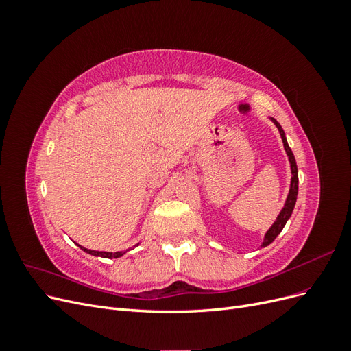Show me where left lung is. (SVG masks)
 Segmentation results:
<instances>
[{
  "label": "left lung",
  "mask_w": 351,
  "mask_h": 351,
  "mask_svg": "<svg viewBox=\"0 0 351 351\" xmlns=\"http://www.w3.org/2000/svg\"><path fill=\"white\" fill-rule=\"evenodd\" d=\"M271 121L275 124V127H277L280 134H281V139H282V145H284V149H285V154L287 156H289V162H290V169H291V182H290V190H289V195H287V199H285V204L281 209V212L278 214L277 219L274 221V224L269 227V230L265 232L263 236V241L261 244V247H267L269 246V244L277 239V236L280 234V232L282 231L284 226L287 224V221H289V218L291 217L293 214V209H294V205H295V200H297V192H299V173H297V164H295V159H294V155L290 149L289 143H287V137H285V133L282 130L281 124L272 119V117H269Z\"/></svg>",
  "instance_id": "left-lung-1"
}]
</instances>
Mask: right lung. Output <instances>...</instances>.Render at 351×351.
Instances as JSON below:
<instances>
[{"instance_id":"obj_1","label":"right lung","mask_w":351,"mask_h":351,"mask_svg":"<svg viewBox=\"0 0 351 351\" xmlns=\"http://www.w3.org/2000/svg\"><path fill=\"white\" fill-rule=\"evenodd\" d=\"M77 244V243H76ZM77 246L83 250V252H86V253H89V254H92V256H101V258H108V259H117V258H120V256H123V254L127 252H97V250H90V249H86V247H82L80 244H77Z\"/></svg>"}]
</instances>
